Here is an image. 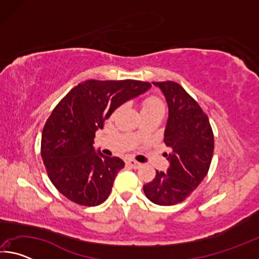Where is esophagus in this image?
<instances>
[{
    "instance_id": "34e87169",
    "label": "esophagus",
    "mask_w": 259,
    "mask_h": 259,
    "mask_svg": "<svg viewBox=\"0 0 259 259\" xmlns=\"http://www.w3.org/2000/svg\"><path fill=\"white\" fill-rule=\"evenodd\" d=\"M126 164H128L130 168H133V169H138L140 165H142V163H139V162H137V161H135V160H129V161H126Z\"/></svg>"
}]
</instances>
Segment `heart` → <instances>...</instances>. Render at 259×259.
Wrapping results in <instances>:
<instances>
[{
    "mask_svg": "<svg viewBox=\"0 0 259 259\" xmlns=\"http://www.w3.org/2000/svg\"><path fill=\"white\" fill-rule=\"evenodd\" d=\"M164 103L162 100L156 97V96H148L147 98L144 99L142 105V111L143 112H153V111H159L164 113Z\"/></svg>",
    "mask_w": 259,
    "mask_h": 259,
    "instance_id": "b5f03b06",
    "label": "heart"
}]
</instances>
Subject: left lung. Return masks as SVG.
<instances>
[{
    "label": "left lung",
    "mask_w": 259,
    "mask_h": 259,
    "mask_svg": "<svg viewBox=\"0 0 259 259\" xmlns=\"http://www.w3.org/2000/svg\"><path fill=\"white\" fill-rule=\"evenodd\" d=\"M163 93L169 108L164 144L170 148L166 172L156 171L144 185L147 199L159 205L177 204L191 195L208 174L213 154L209 119L185 89L172 81L152 82Z\"/></svg>",
    "instance_id": "8db88e82"
}]
</instances>
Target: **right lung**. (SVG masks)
<instances>
[{
    "label": "right lung",
    "instance_id": "add662e5",
    "mask_svg": "<svg viewBox=\"0 0 259 259\" xmlns=\"http://www.w3.org/2000/svg\"><path fill=\"white\" fill-rule=\"evenodd\" d=\"M151 87L136 80H87L55 107L42 131L41 155L51 183L68 200L88 207L106 201L124 162L96 152L95 134L117 107Z\"/></svg>",
    "mask_w": 259,
    "mask_h": 259
}]
</instances>
